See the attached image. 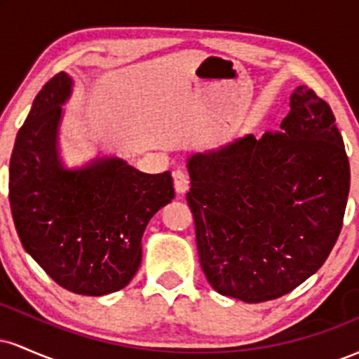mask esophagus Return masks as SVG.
I'll return each instance as SVG.
<instances>
[{
    "label": "esophagus",
    "instance_id": "34e87169",
    "mask_svg": "<svg viewBox=\"0 0 359 359\" xmlns=\"http://www.w3.org/2000/svg\"><path fill=\"white\" fill-rule=\"evenodd\" d=\"M174 185L177 194H185L189 191V175L180 168L174 170Z\"/></svg>",
    "mask_w": 359,
    "mask_h": 359
}]
</instances>
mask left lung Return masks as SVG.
<instances>
[{"instance_id": "obj_1", "label": "left lung", "mask_w": 359, "mask_h": 359, "mask_svg": "<svg viewBox=\"0 0 359 359\" xmlns=\"http://www.w3.org/2000/svg\"><path fill=\"white\" fill-rule=\"evenodd\" d=\"M189 208L205 278L259 304L323 266L343 228L349 160L331 106L307 86L275 133L189 158Z\"/></svg>"}]
</instances>
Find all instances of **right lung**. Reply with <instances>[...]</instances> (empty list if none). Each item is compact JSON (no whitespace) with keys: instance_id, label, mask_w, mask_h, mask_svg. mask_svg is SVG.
Instances as JSON below:
<instances>
[{"instance_id":"add662e5","label":"right lung","mask_w":359,"mask_h":359,"mask_svg":"<svg viewBox=\"0 0 359 359\" xmlns=\"http://www.w3.org/2000/svg\"><path fill=\"white\" fill-rule=\"evenodd\" d=\"M71 84L67 74H55L16 135L10 208L23 248L45 273L65 290L100 297L135 277L143 231L175 189L170 172L143 174L116 158L62 168L55 137Z\"/></svg>"}]
</instances>
